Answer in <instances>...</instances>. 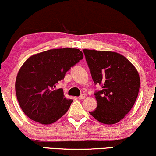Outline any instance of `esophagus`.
I'll list each match as a JSON object with an SVG mask.
<instances>
[{"label": "esophagus", "mask_w": 156, "mask_h": 156, "mask_svg": "<svg viewBox=\"0 0 156 156\" xmlns=\"http://www.w3.org/2000/svg\"><path fill=\"white\" fill-rule=\"evenodd\" d=\"M85 98H86V95H83H83H80V96L78 97V98H79L80 100H82V99H84Z\"/></svg>", "instance_id": "esophagus-1"}]
</instances>
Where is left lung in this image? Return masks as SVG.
Returning <instances> with one entry per match:
<instances>
[{
    "label": "left lung",
    "mask_w": 156,
    "mask_h": 156,
    "mask_svg": "<svg viewBox=\"0 0 156 156\" xmlns=\"http://www.w3.org/2000/svg\"><path fill=\"white\" fill-rule=\"evenodd\" d=\"M92 78L102 90L95 93L98 107L90 112L104 124L119 122L130 111L140 87V77L130 61L111 51L83 49Z\"/></svg>",
    "instance_id": "8db88e82"
}]
</instances>
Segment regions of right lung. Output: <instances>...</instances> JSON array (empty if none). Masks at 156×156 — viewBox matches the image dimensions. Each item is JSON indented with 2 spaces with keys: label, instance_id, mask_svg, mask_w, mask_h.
I'll list each match as a JSON object with an SVG mask.
<instances>
[{
  "label": "right lung",
  "instance_id": "add662e5",
  "mask_svg": "<svg viewBox=\"0 0 156 156\" xmlns=\"http://www.w3.org/2000/svg\"><path fill=\"white\" fill-rule=\"evenodd\" d=\"M83 58L80 49L63 48L37 53L27 59L15 81L17 99L26 115L47 125L67 112L73 100L64 96L62 89L55 88Z\"/></svg>",
  "mask_w": 156,
  "mask_h": 156
}]
</instances>
